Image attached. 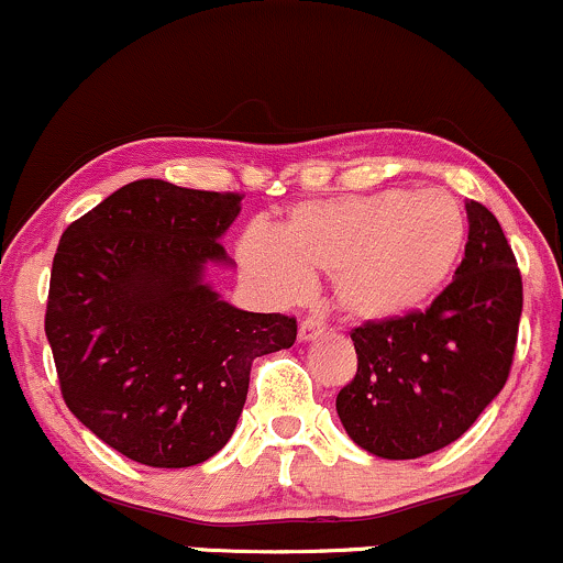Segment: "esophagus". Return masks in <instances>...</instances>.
<instances>
[{
    "label": "esophagus",
    "mask_w": 563,
    "mask_h": 563,
    "mask_svg": "<svg viewBox=\"0 0 563 563\" xmlns=\"http://www.w3.org/2000/svg\"><path fill=\"white\" fill-rule=\"evenodd\" d=\"M323 331L325 325L320 323L318 318H305L299 323V342H312V339H318Z\"/></svg>",
    "instance_id": "esophagus-1"
}]
</instances>
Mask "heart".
Returning <instances> with one entry per match:
<instances>
[{
  "label": "heart",
  "mask_w": 563,
  "mask_h": 563,
  "mask_svg": "<svg viewBox=\"0 0 563 563\" xmlns=\"http://www.w3.org/2000/svg\"><path fill=\"white\" fill-rule=\"evenodd\" d=\"M467 238V219L446 191L382 189L296 206L275 238L253 227L240 264L277 299L329 272L333 305L361 323L404 318L443 288Z\"/></svg>",
  "instance_id": "b5f03b06"
}]
</instances>
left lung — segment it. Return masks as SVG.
<instances>
[{
  "mask_svg": "<svg viewBox=\"0 0 563 563\" xmlns=\"http://www.w3.org/2000/svg\"><path fill=\"white\" fill-rule=\"evenodd\" d=\"M465 208V258L428 310L350 331L357 372L339 390L336 413L352 441L382 460L454 443L508 382L521 272L489 208Z\"/></svg>",
  "mask_w": 563,
  "mask_h": 563,
  "instance_id": "8db88e82",
  "label": "left lung"
}]
</instances>
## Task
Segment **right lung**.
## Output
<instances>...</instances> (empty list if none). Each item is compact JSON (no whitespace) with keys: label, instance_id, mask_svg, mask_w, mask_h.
<instances>
[{"label":"right lung","instance_id":"obj_1","mask_svg":"<svg viewBox=\"0 0 563 563\" xmlns=\"http://www.w3.org/2000/svg\"><path fill=\"white\" fill-rule=\"evenodd\" d=\"M238 191L141 178L71 221L53 258L45 333L60 395L114 452L191 467L224 449L251 363L296 342V318L245 312L202 280L230 264Z\"/></svg>","mask_w":563,"mask_h":563}]
</instances>
